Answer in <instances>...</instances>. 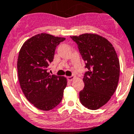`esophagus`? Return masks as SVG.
I'll return each instance as SVG.
<instances>
[{
    "mask_svg": "<svg viewBox=\"0 0 134 134\" xmlns=\"http://www.w3.org/2000/svg\"><path fill=\"white\" fill-rule=\"evenodd\" d=\"M67 78H68V81H73V80H74L75 78H76V76H68V77H67Z\"/></svg>",
    "mask_w": 134,
    "mask_h": 134,
    "instance_id": "esophagus-1",
    "label": "esophagus"
}]
</instances>
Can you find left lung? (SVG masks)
Returning a JSON list of instances; mask_svg holds the SVG:
<instances>
[{
    "label": "left lung",
    "instance_id": "left-lung-1",
    "mask_svg": "<svg viewBox=\"0 0 134 134\" xmlns=\"http://www.w3.org/2000/svg\"><path fill=\"white\" fill-rule=\"evenodd\" d=\"M85 62L83 78L85 86L80 92L81 104L90 110L102 107L116 90L120 76V62L113 44L100 35L84 34L71 36Z\"/></svg>",
    "mask_w": 134,
    "mask_h": 134
}]
</instances>
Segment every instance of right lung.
Returning <instances> with one entry per match:
<instances>
[{
	"instance_id": "add662e5",
	"label": "right lung",
	"mask_w": 134,
	"mask_h": 134,
	"mask_svg": "<svg viewBox=\"0 0 134 134\" xmlns=\"http://www.w3.org/2000/svg\"><path fill=\"white\" fill-rule=\"evenodd\" d=\"M64 37L48 34H37L23 44L17 62L19 82L24 95L34 106L50 110L62 99L67 79L47 72L56 47Z\"/></svg>"
}]
</instances>
